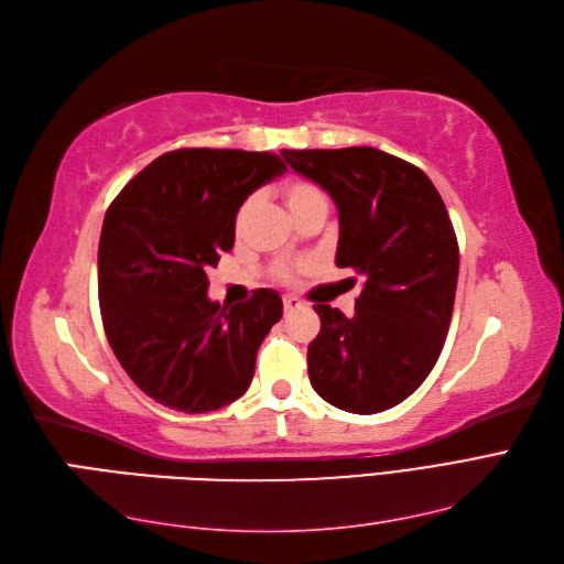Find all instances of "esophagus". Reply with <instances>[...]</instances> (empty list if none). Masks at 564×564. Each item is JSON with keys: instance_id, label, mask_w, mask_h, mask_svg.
<instances>
[{"instance_id": "1", "label": "esophagus", "mask_w": 564, "mask_h": 564, "mask_svg": "<svg viewBox=\"0 0 564 564\" xmlns=\"http://www.w3.org/2000/svg\"><path fill=\"white\" fill-rule=\"evenodd\" d=\"M282 306H284V313H292V311H296L301 304H299V299H294V296H284V299H282Z\"/></svg>"}]
</instances>
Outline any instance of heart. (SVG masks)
<instances>
[{
    "mask_svg": "<svg viewBox=\"0 0 564 564\" xmlns=\"http://www.w3.org/2000/svg\"><path fill=\"white\" fill-rule=\"evenodd\" d=\"M280 196H282V203L286 213L292 215V219L296 223L299 217L304 215H311V213H325L327 215V194L325 191L311 182V178H301V176H294V178H286V182L280 186ZM256 208V200L253 198H246L239 208H237V215H235V229L241 231L243 225L249 223V217ZM280 278L286 280L290 274H286L284 270L280 272Z\"/></svg>",
    "mask_w": 564,
    "mask_h": 564,
    "instance_id": "obj_1",
    "label": "heart"
}]
</instances>
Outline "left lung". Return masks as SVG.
Returning a JSON list of instances; mask_svg holds the SVG:
<instances>
[{"label":"left lung","instance_id":"left-lung-1","mask_svg":"<svg viewBox=\"0 0 564 564\" xmlns=\"http://www.w3.org/2000/svg\"><path fill=\"white\" fill-rule=\"evenodd\" d=\"M339 213V268L364 278L354 315L315 304L321 333L308 378L325 402L378 414L404 402L443 351L455 308L459 246L433 182L378 148L282 150Z\"/></svg>","mask_w":564,"mask_h":564}]
</instances>
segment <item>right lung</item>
Returning <instances> with one entry per match:
<instances>
[{"instance_id":"obj_1","label":"right lung","mask_w":564,"mask_h":564,"mask_svg":"<svg viewBox=\"0 0 564 564\" xmlns=\"http://www.w3.org/2000/svg\"><path fill=\"white\" fill-rule=\"evenodd\" d=\"M286 164L272 153L182 148L135 174L107 208L98 296L109 347L155 402L205 414L249 390L256 354L282 318L274 290L208 299V268L235 246V215Z\"/></svg>"}]
</instances>
